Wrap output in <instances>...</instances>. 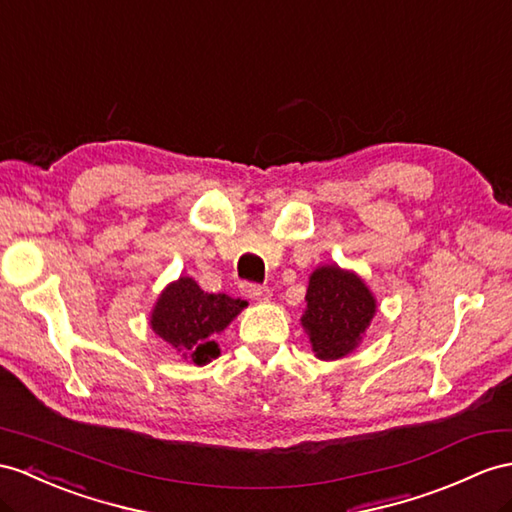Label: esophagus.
I'll return each mask as SVG.
<instances>
[{
  "instance_id": "1",
  "label": "esophagus",
  "mask_w": 512,
  "mask_h": 512,
  "mask_svg": "<svg viewBox=\"0 0 512 512\" xmlns=\"http://www.w3.org/2000/svg\"><path fill=\"white\" fill-rule=\"evenodd\" d=\"M243 293L254 297V299H269L271 297L269 286H260V284H243Z\"/></svg>"
}]
</instances>
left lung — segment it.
<instances>
[{
    "mask_svg": "<svg viewBox=\"0 0 512 512\" xmlns=\"http://www.w3.org/2000/svg\"><path fill=\"white\" fill-rule=\"evenodd\" d=\"M376 297L354 271L323 265L310 273L302 326L321 360L352 354L376 315Z\"/></svg>",
    "mask_w": 512,
    "mask_h": 512,
    "instance_id": "8db88e82",
    "label": "left lung"
}]
</instances>
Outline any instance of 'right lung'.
Returning a JSON list of instances; mask_svg holds the SVG:
<instances>
[{
	"label": "right lung",
	"mask_w": 512,
	"mask_h": 512,
	"mask_svg": "<svg viewBox=\"0 0 512 512\" xmlns=\"http://www.w3.org/2000/svg\"><path fill=\"white\" fill-rule=\"evenodd\" d=\"M247 306L243 299L226 293H206L199 284L182 276L160 293L149 317V326L182 354L184 360L206 365L219 356L215 336Z\"/></svg>",
	"instance_id": "add662e5"
}]
</instances>
